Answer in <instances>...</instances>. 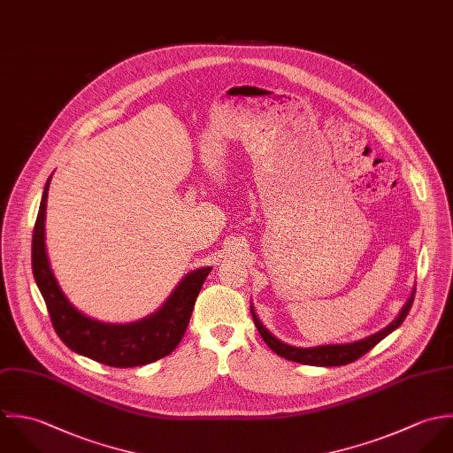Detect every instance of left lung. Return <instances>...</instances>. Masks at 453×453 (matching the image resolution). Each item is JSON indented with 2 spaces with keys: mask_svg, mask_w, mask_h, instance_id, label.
<instances>
[{
  "mask_svg": "<svg viewBox=\"0 0 453 453\" xmlns=\"http://www.w3.org/2000/svg\"><path fill=\"white\" fill-rule=\"evenodd\" d=\"M413 297H415V288L411 290V296L408 297L406 304L401 308L399 315L387 326L383 327L381 331L371 334V336H365L362 340L357 342H352V343H333V345H317V347H308V349H303V347H294V345H288L281 340H278L273 333H270V329L261 322V319L257 317L256 313V308L254 304H250V311H252V319H254V324L257 327V331L261 333L265 343L272 349L273 352L287 361L299 362V364H306V365H324V367H331V365H345V364H350V362L357 361L359 357H362L364 354H367L376 343H380L383 338H387L392 331H395L403 320L406 319L410 308H411V303H413Z\"/></svg>",
  "mask_w": 453,
  "mask_h": 453,
  "instance_id": "8db88e82",
  "label": "left lung"
}]
</instances>
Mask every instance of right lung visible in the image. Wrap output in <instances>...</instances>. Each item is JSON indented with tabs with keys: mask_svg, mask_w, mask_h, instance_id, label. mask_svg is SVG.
<instances>
[{
	"mask_svg": "<svg viewBox=\"0 0 453 453\" xmlns=\"http://www.w3.org/2000/svg\"><path fill=\"white\" fill-rule=\"evenodd\" d=\"M50 179L45 183L33 231L31 261L35 281L45 299L58 336L75 354L113 367L145 365L172 354L183 338L196 297L211 268L204 266L187 273L161 308L140 320L111 324L82 313L59 287L47 256L45 210Z\"/></svg>",
	"mask_w": 453,
	"mask_h": 453,
	"instance_id": "add662e5",
	"label": "right lung"
}]
</instances>
